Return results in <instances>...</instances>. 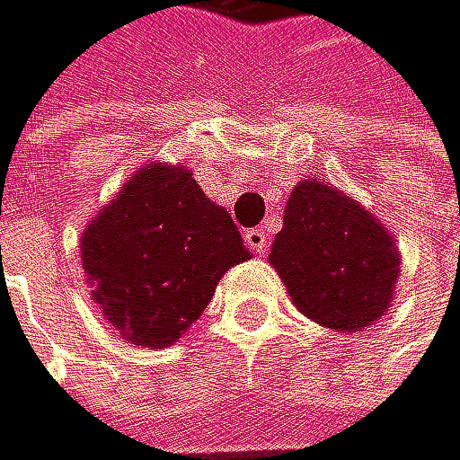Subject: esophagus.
<instances>
[{"instance_id": "obj_1", "label": "esophagus", "mask_w": 460, "mask_h": 460, "mask_svg": "<svg viewBox=\"0 0 460 460\" xmlns=\"http://www.w3.org/2000/svg\"><path fill=\"white\" fill-rule=\"evenodd\" d=\"M243 237H245V245H249L252 252H257V254L269 252V234H265L262 228H249V232H245Z\"/></svg>"}]
</instances>
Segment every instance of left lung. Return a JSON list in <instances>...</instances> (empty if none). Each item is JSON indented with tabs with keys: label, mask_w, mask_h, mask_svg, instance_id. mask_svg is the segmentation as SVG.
<instances>
[{
	"label": "left lung",
	"mask_w": 460,
	"mask_h": 460,
	"mask_svg": "<svg viewBox=\"0 0 460 460\" xmlns=\"http://www.w3.org/2000/svg\"><path fill=\"white\" fill-rule=\"evenodd\" d=\"M271 265L314 323L362 331L396 294L399 254L373 215L323 181H302L286 203Z\"/></svg>",
	"instance_id": "left-lung-1"
}]
</instances>
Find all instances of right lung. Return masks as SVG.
Masks as SVG:
<instances>
[{
  "label": "right lung",
  "mask_w": 460,
  "mask_h": 460,
  "mask_svg": "<svg viewBox=\"0 0 460 460\" xmlns=\"http://www.w3.org/2000/svg\"><path fill=\"white\" fill-rule=\"evenodd\" d=\"M228 211L183 166H144L81 237L93 296L135 345H172L249 260Z\"/></svg>",
  "instance_id": "1"
}]
</instances>
